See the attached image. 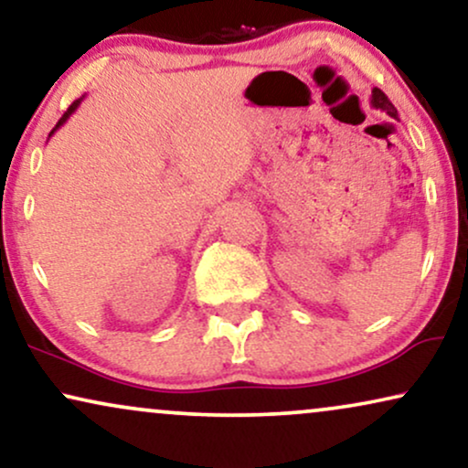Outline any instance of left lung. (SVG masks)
Here are the masks:
<instances>
[{"label": "left lung", "mask_w": 468, "mask_h": 468, "mask_svg": "<svg viewBox=\"0 0 468 468\" xmlns=\"http://www.w3.org/2000/svg\"><path fill=\"white\" fill-rule=\"evenodd\" d=\"M370 104L375 109H381V111H385V113H388L389 117H394V120H398V111L394 109V104L389 102L388 100V96H385V93L381 91V90H372V98H370Z\"/></svg>", "instance_id": "obj_1"}]
</instances>
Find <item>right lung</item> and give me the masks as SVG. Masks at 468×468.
I'll list each match as a JSON object with an SVG mask.
<instances>
[{
    "instance_id": "right-lung-1",
    "label": "right lung",
    "mask_w": 468,
    "mask_h": 468,
    "mask_svg": "<svg viewBox=\"0 0 468 468\" xmlns=\"http://www.w3.org/2000/svg\"><path fill=\"white\" fill-rule=\"evenodd\" d=\"M83 98H85V96H83ZM83 98L74 100V102L70 104V109H68V111H66V113H64V115H61V120L58 122V126H55V128L51 130V134H48V136H53V134H55V130H59L61 126H64V123H66L68 120H70V115L74 113V111H77V109H79V104H80V102H83Z\"/></svg>"
}]
</instances>
